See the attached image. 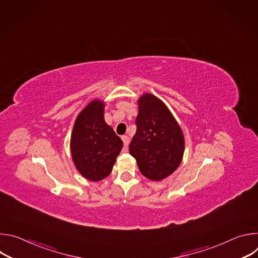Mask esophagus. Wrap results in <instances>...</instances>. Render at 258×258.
I'll return each mask as SVG.
<instances>
[{"label":"esophagus","instance_id":"obj_1","mask_svg":"<svg viewBox=\"0 0 258 258\" xmlns=\"http://www.w3.org/2000/svg\"><path fill=\"white\" fill-rule=\"evenodd\" d=\"M121 139H122V142H123L124 147H127L128 144H130V138H128L127 136H122Z\"/></svg>","mask_w":258,"mask_h":258}]
</instances>
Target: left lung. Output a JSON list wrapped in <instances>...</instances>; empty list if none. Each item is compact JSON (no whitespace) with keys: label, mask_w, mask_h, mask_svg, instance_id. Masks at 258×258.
Returning a JSON list of instances; mask_svg holds the SVG:
<instances>
[{"label":"left lung","mask_w":258,"mask_h":258,"mask_svg":"<svg viewBox=\"0 0 258 258\" xmlns=\"http://www.w3.org/2000/svg\"><path fill=\"white\" fill-rule=\"evenodd\" d=\"M138 108L137 132L130 144V153L144 176L159 181L180 164L185 138L170 110L156 96L143 94Z\"/></svg>","instance_id":"left-lung-1"}]
</instances>
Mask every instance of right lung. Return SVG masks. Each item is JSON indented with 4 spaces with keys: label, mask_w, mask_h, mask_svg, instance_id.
<instances>
[{
    "label": "right lung",
    "mask_w": 258,
    "mask_h": 258,
    "mask_svg": "<svg viewBox=\"0 0 258 258\" xmlns=\"http://www.w3.org/2000/svg\"><path fill=\"white\" fill-rule=\"evenodd\" d=\"M105 103L92 100L78 115L70 138L72 161L87 179L99 181L112 171L123 146L104 119Z\"/></svg>",
    "instance_id": "1"
}]
</instances>
